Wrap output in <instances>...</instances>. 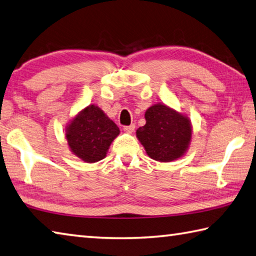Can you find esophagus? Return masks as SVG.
Masks as SVG:
<instances>
[{"label":"esophagus","mask_w":256,"mask_h":256,"mask_svg":"<svg viewBox=\"0 0 256 256\" xmlns=\"http://www.w3.org/2000/svg\"><path fill=\"white\" fill-rule=\"evenodd\" d=\"M123 130H124V132H126V133H132V132H134V130H136V125L134 124L128 125V126H124Z\"/></svg>","instance_id":"obj_1"}]
</instances>
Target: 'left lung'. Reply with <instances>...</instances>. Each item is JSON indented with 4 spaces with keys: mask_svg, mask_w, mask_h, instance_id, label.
Segmentation results:
<instances>
[{
    "mask_svg": "<svg viewBox=\"0 0 256 256\" xmlns=\"http://www.w3.org/2000/svg\"><path fill=\"white\" fill-rule=\"evenodd\" d=\"M144 118L146 123L136 130V136L151 159L170 162L184 154L192 140L187 116L159 103L148 108Z\"/></svg>",
    "mask_w": 256,
    "mask_h": 256,
    "instance_id": "1",
    "label": "left lung"
}]
</instances>
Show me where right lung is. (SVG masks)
Masks as SVG:
<instances>
[{
	"instance_id": "add662e5",
	"label": "right lung",
	"mask_w": 256,
	"mask_h": 256,
	"mask_svg": "<svg viewBox=\"0 0 256 256\" xmlns=\"http://www.w3.org/2000/svg\"><path fill=\"white\" fill-rule=\"evenodd\" d=\"M120 128L98 106L80 110L66 128L68 146L74 154L88 164L104 159Z\"/></svg>"
}]
</instances>
